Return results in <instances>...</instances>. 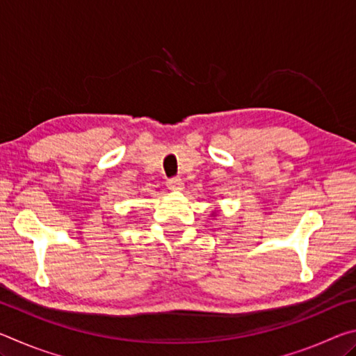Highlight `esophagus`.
Returning <instances> with one entry per match:
<instances>
[{
    "label": "esophagus",
    "instance_id": "34e87169",
    "mask_svg": "<svg viewBox=\"0 0 356 356\" xmlns=\"http://www.w3.org/2000/svg\"><path fill=\"white\" fill-rule=\"evenodd\" d=\"M166 185H168V188H170L171 191H180V190H184V182H182V179H179V177H174V179H170L166 182Z\"/></svg>",
    "mask_w": 356,
    "mask_h": 356
}]
</instances>
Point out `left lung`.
Masks as SVG:
<instances>
[{
	"mask_svg": "<svg viewBox=\"0 0 356 356\" xmlns=\"http://www.w3.org/2000/svg\"><path fill=\"white\" fill-rule=\"evenodd\" d=\"M216 213H218V209H216V210H213V212H212V213H210V216H215Z\"/></svg>",
	"mask_w": 356,
	"mask_h": 356,
	"instance_id": "1",
	"label": "left lung"
}]
</instances>
